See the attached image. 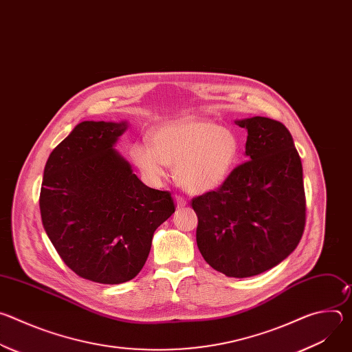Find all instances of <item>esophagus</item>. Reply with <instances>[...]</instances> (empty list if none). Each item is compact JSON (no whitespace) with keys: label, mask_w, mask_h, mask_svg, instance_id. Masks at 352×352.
<instances>
[{"label":"esophagus","mask_w":352,"mask_h":352,"mask_svg":"<svg viewBox=\"0 0 352 352\" xmlns=\"http://www.w3.org/2000/svg\"><path fill=\"white\" fill-rule=\"evenodd\" d=\"M175 204L178 208H184L186 205V199L184 196H179V195H175Z\"/></svg>","instance_id":"1"}]
</instances>
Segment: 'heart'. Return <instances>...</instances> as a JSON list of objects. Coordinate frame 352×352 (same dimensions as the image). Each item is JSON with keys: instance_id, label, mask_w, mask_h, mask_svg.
Masks as SVG:
<instances>
[{"instance_id": "b5f03b06", "label": "heart", "mask_w": 352, "mask_h": 352, "mask_svg": "<svg viewBox=\"0 0 352 352\" xmlns=\"http://www.w3.org/2000/svg\"><path fill=\"white\" fill-rule=\"evenodd\" d=\"M241 150L236 133L213 121L166 124L152 132V144L135 142L129 155L142 175L153 185L167 175V166L182 188L205 193L221 186L232 173Z\"/></svg>"}]
</instances>
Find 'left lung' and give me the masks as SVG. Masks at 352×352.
<instances>
[{
	"instance_id": "obj_1",
	"label": "left lung",
	"mask_w": 352,
	"mask_h": 352,
	"mask_svg": "<svg viewBox=\"0 0 352 352\" xmlns=\"http://www.w3.org/2000/svg\"><path fill=\"white\" fill-rule=\"evenodd\" d=\"M248 131L245 156L216 190L192 199L196 242L205 261L228 277L258 276L283 262L302 236V163L278 121H235Z\"/></svg>"
}]
</instances>
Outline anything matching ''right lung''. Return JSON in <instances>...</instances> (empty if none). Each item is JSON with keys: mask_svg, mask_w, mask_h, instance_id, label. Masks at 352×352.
<instances>
[{"mask_svg": "<svg viewBox=\"0 0 352 352\" xmlns=\"http://www.w3.org/2000/svg\"><path fill=\"white\" fill-rule=\"evenodd\" d=\"M128 122L83 121L53 150L43 174V227L64 263L100 284L132 280L153 234L174 212L168 190L146 186L114 148Z\"/></svg>", "mask_w": 352, "mask_h": 352, "instance_id": "add662e5", "label": "right lung"}]
</instances>
